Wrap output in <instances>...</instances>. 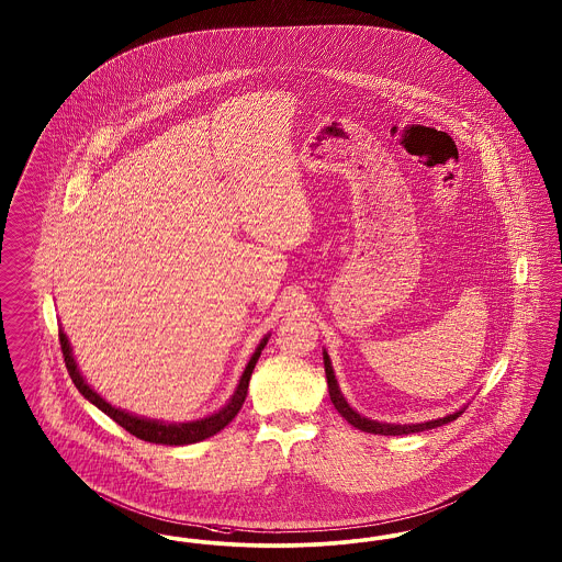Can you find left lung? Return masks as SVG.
<instances>
[{
	"mask_svg": "<svg viewBox=\"0 0 562 562\" xmlns=\"http://www.w3.org/2000/svg\"><path fill=\"white\" fill-rule=\"evenodd\" d=\"M324 370H326V381H328V393H330V400H333V404L337 407L338 414L349 425L360 428L363 432H374V435H409V432H420V430H428V428L443 427V425H448L451 420H456L464 412V407H462V409L448 414L443 418L428 420V423H420V425H386V423H379V420H370V418L358 414L351 405L347 404V400L342 397V393L338 389L337 379H335L333 363H330V358H328L326 351H324Z\"/></svg>",
	"mask_w": 562,
	"mask_h": 562,
	"instance_id": "obj_1",
	"label": "left lung"
}]
</instances>
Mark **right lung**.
<instances>
[{"label":"right lung","mask_w":562,"mask_h":562,"mask_svg":"<svg viewBox=\"0 0 562 562\" xmlns=\"http://www.w3.org/2000/svg\"><path fill=\"white\" fill-rule=\"evenodd\" d=\"M58 337H60V347H63V356H65L68 374H70V379L75 382V386L79 389V393L88 402L95 405L98 409H102L106 416L113 418L119 427L125 428L127 432H132L142 441L160 443V446H190V443H196V441H202L206 437H213L215 432H220L222 428L227 427L232 423V418L238 414V409L243 407L245 400H247L248 381H250V374L255 370V363L259 360L263 347L268 345L270 335L261 338V342L257 345V349L250 356L247 368H245V372L240 376V382H238L234 395L229 397V402L220 412H215V414H211L206 418H201V420H194V423H158V420H150V418H139L135 414H130L125 409H119V407L109 404L81 376V372L77 368V361L72 358V349H70L67 335L60 330Z\"/></svg>","instance_id":"1"}]
</instances>
